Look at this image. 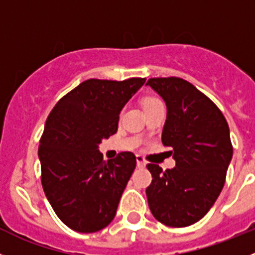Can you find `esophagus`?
I'll use <instances>...</instances> for the list:
<instances>
[{
	"instance_id": "obj_1",
	"label": "esophagus",
	"mask_w": 255,
	"mask_h": 255,
	"mask_svg": "<svg viewBox=\"0 0 255 255\" xmlns=\"http://www.w3.org/2000/svg\"><path fill=\"white\" fill-rule=\"evenodd\" d=\"M135 160H137V166H138V167L143 168L144 166H146V161H144V158L141 156V154H137Z\"/></svg>"
}]
</instances>
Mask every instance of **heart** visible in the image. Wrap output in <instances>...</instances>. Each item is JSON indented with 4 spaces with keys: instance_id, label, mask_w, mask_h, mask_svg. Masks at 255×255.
<instances>
[{
    "instance_id": "obj_1",
    "label": "heart",
    "mask_w": 255,
    "mask_h": 255,
    "mask_svg": "<svg viewBox=\"0 0 255 255\" xmlns=\"http://www.w3.org/2000/svg\"><path fill=\"white\" fill-rule=\"evenodd\" d=\"M160 99L156 98V97H146V98L143 99V108H147V107H151L153 106V104L160 103Z\"/></svg>"
}]
</instances>
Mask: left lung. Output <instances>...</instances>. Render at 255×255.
<instances>
[{
    "label": "left lung",
    "mask_w": 255,
    "mask_h": 255,
    "mask_svg": "<svg viewBox=\"0 0 255 255\" xmlns=\"http://www.w3.org/2000/svg\"><path fill=\"white\" fill-rule=\"evenodd\" d=\"M147 85L167 107L162 143L176 161L166 171L147 165L149 210L167 227H189L208 214L224 187L233 157L229 126L215 103L181 78H151Z\"/></svg>",
    "instance_id": "left-lung-1"
}]
</instances>
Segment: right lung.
<instances>
[{
    "mask_svg": "<svg viewBox=\"0 0 255 255\" xmlns=\"http://www.w3.org/2000/svg\"><path fill=\"white\" fill-rule=\"evenodd\" d=\"M144 82L85 80L47 117L39 146L42 189L59 219L75 232H99L116 216L135 156L121 152L104 161L99 143L117 132L121 111Z\"/></svg>",
    "mask_w": 255,
    "mask_h": 255,
    "instance_id": "1",
    "label": "right lung"
}]
</instances>
